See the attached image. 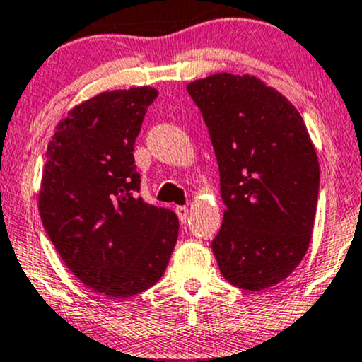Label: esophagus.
Here are the masks:
<instances>
[{
    "instance_id": "1",
    "label": "esophagus",
    "mask_w": 362,
    "mask_h": 362,
    "mask_svg": "<svg viewBox=\"0 0 362 362\" xmlns=\"http://www.w3.org/2000/svg\"><path fill=\"white\" fill-rule=\"evenodd\" d=\"M176 214L177 217H180V222L181 224H186V221H188V215H189V210L188 206H176Z\"/></svg>"
}]
</instances>
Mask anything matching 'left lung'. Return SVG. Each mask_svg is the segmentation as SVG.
<instances>
[{
  "mask_svg": "<svg viewBox=\"0 0 362 362\" xmlns=\"http://www.w3.org/2000/svg\"><path fill=\"white\" fill-rule=\"evenodd\" d=\"M209 128L226 205L212 241L227 282L263 291L294 272L315 224L320 165L298 109L250 75L188 85Z\"/></svg>",
  "mask_w": 362,
  "mask_h": 362,
  "instance_id": "obj_1",
  "label": "left lung"
}]
</instances>
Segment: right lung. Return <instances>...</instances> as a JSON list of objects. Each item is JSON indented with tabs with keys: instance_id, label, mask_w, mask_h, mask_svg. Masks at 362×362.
Listing matches in <instances>:
<instances>
[{
	"instance_id": "add662e5",
	"label": "right lung",
	"mask_w": 362,
	"mask_h": 362,
	"mask_svg": "<svg viewBox=\"0 0 362 362\" xmlns=\"http://www.w3.org/2000/svg\"><path fill=\"white\" fill-rule=\"evenodd\" d=\"M157 90L103 92L76 105L46 152L39 212L64 265L111 299L147 291L177 241L173 210L138 197L133 147Z\"/></svg>"
}]
</instances>
